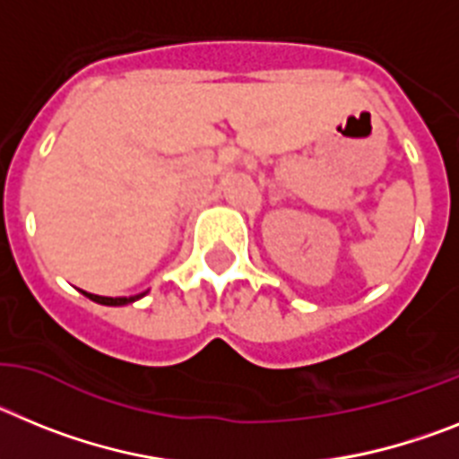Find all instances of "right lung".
<instances>
[{
	"instance_id": "1",
	"label": "right lung",
	"mask_w": 459,
	"mask_h": 459,
	"mask_svg": "<svg viewBox=\"0 0 459 459\" xmlns=\"http://www.w3.org/2000/svg\"><path fill=\"white\" fill-rule=\"evenodd\" d=\"M147 293V290H145ZM145 293H138V296H129V298H108V296H94V293H87V290H82V296H87L90 300L99 302V305H106V307H122V305H131V302L141 300Z\"/></svg>"
}]
</instances>
